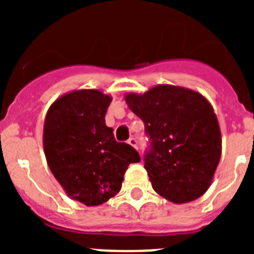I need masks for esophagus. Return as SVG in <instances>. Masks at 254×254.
Instances as JSON below:
<instances>
[{
    "label": "esophagus",
    "mask_w": 254,
    "mask_h": 254,
    "mask_svg": "<svg viewBox=\"0 0 254 254\" xmlns=\"http://www.w3.org/2000/svg\"><path fill=\"white\" fill-rule=\"evenodd\" d=\"M128 143H129V145H131V146H133L134 149H138V147H137V140H136V138H134V137L129 138Z\"/></svg>",
    "instance_id": "obj_1"
}]
</instances>
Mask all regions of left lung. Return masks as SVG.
Masks as SVG:
<instances>
[{
  "mask_svg": "<svg viewBox=\"0 0 254 254\" xmlns=\"http://www.w3.org/2000/svg\"><path fill=\"white\" fill-rule=\"evenodd\" d=\"M125 99L150 138L143 160L155 192L178 205L202 196L221 156V132L208 100L174 85H156Z\"/></svg>",
  "mask_w": 254,
  "mask_h": 254,
  "instance_id": "1",
  "label": "left lung"
}]
</instances>
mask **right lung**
Masks as SVG:
<instances>
[{
  "label": "right lung",
  "instance_id": "1",
  "mask_svg": "<svg viewBox=\"0 0 254 254\" xmlns=\"http://www.w3.org/2000/svg\"><path fill=\"white\" fill-rule=\"evenodd\" d=\"M112 96L100 90H73L47 112L43 147L52 174L67 196L86 206L107 202L121 190L123 176L140 155L117 142L105 125Z\"/></svg>",
  "mask_w": 254,
  "mask_h": 254
}]
</instances>
